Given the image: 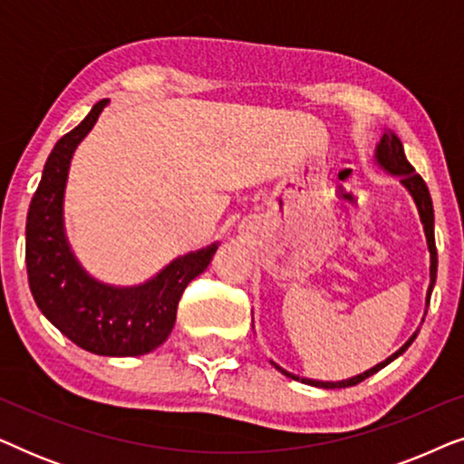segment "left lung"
<instances>
[{"instance_id":"8db88e82","label":"left lung","mask_w":464,"mask_h":464,"mask_svg":"<svg viewBox=\"0 0 464 464\" xmlns=\"http://www.w3.org/2000/svg\"><path fill=\"white\" fill-rule=\"evenodd\" d=\"M376 160L384 170H389L391 175H397L399 179H401V183L405 188H408V192L411 194V198H414V202H416L418 213H420V221L424 226V234H427V245H429V251H430V285H429V291H427V306H429L430 294H433V285H435V278H437V246H435V232H433L435 215H433V200H430L429 188H427V183H424L422 177L416 173L414 167H411V164L408 162V158H405V151H403V145H401V141H399V137L395 135V132L386 130L382 139H380V145L376 148ZM416 335L418 334L411 335V338L405 342V344L399 348L395 354H391V357L382 361V363H378L376 367H372V370L359 373V376L342 380V382H321V380L297 378V376H294V373L285 372L283 367H278L275 361H270V363L275 365L278 372H283L285 376H289L294 380H302V382H306V384L321 386V389H346V386H354V384L363 382L365 378L373 376V373L389 365L392 359H397L399 354L408 351V346L416 340Z\"/></svg>"}]
</instances>
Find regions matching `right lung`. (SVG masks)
<instances>
[{"label":"right lung","mask_w":464,"mask_h":464,"mask_svg":"<svg viewBox=\"0 0 464 464\" xmlns=\"http://www.w3.org/2000/svg\"><path fill=\"white\" fill-rule=\"evenodd\" d=\"M107 103L99 101L50 151L29 205L24 259L37 308L63 335L103 357H139L173 332L183 289L207 270L218 245L177 257L139 287H110L82 270L63 232V194L73 151Z\"/></svg>","instance_id":"right-lung-1"}]
</instances>
